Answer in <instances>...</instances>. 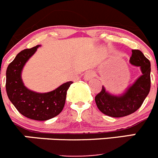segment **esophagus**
I'll list each match as a JSON object with an SVG mask.
<instances>
[{
    "label": "esophagus",
    "instance_id": "1",
    "mask_svg": "<svg viewBox=\"0 0 158 158\" xmlns=\"http://www.w3.org/2000/svg\"><path fill=\"white\" fill-rule=\"evenodd\" d=\"M95 74L93 71H88L87 72L85 73L84 74V81H90L94 77Z\"/></svg>",
    "mask_w": 158,
    "mask_h": 158
}]
</instances>
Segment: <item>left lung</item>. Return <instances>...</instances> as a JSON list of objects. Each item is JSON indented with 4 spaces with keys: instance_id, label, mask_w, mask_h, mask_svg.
<instances>
[{
    "instance_id": "left-lung-1",
    "label": "left lung",
    "mask_w": 158,
    "mask_h": 158,
    "mask_svg": "<svg viewBox=\"0 0 158 158\" xmlns=\"http://www.w3.org/2000/svg\"><path fill=\"white\" fill-rule=\"evenodd\" d=\"M139 67L142 74L121 94H113L102 86V90L95 97L98 109L104 114L121 118L135 112L143 104L151 88V63L139 50H132L129 60Z\"/></svg>"
}]
</instances>
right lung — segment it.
Masks as SVG:
<instances>
[{"label":"right lung","instance_id":"obj_1","mask_svg":"<svg viewBox=\"0 0 158 158\" xmlns=\"http://www.w3.org/2000/svg\"><path fill=\"white\" fill-rule=\"evenodd\" d=\"M40 45L21 51L8 65L6 71V90L10 102L22 115L35 121L51 119L62 111L67 90L72 81H68L47 93H38L24 85L21 74L27 60Z\"/></svg>","mask_w":158,"mask_h":158}]
</instances>
